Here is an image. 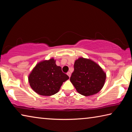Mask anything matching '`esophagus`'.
<instances>
[{
	"label": "esophagus",
	"mask_w": 132,
	"mask_h": 132,
	"mask_svg": "<svg viewBox=\"0 0 132 132\" xmlns=\"http://www.w3.org/2000/svg\"><path fill=\"white\" fill-rule=\"evenodd\" d=\"M67 75H68V76H69V77H70V76H71V73H70V72H68V73H67Z\"/></svg>",
	"instance_id": "1"
}]
</instances>
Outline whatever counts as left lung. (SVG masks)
Segmentation results:
<instances>
[{
	"label": "left lung",
	"instance_id": "obj_1",
	"mask_svg": "<svg viewBox=\"0 0 132 132\" xmlns=\"http://www.w3.org/2000/svg\"><path fill=\"white\" fill-rule=\"evenodd\" d=\"M106 74L90 59L80 57L75 61L70 80L78 93L84 96L98 93L103 87Z\"/></svg>",
	"mask_w": 132,
	"mask_h": 132
}]
</instances>
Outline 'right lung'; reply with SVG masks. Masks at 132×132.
<instances>
[{
  "label": "right lung",
  "mask_w": 132,
  "mask_h": 132,
  "mask_svg": "<svg viewBox=\"0 0 132 132\" xmlns=\"http://www.w3.org/2000/svg\"><path fill=\"white\" fill-rule=\"evenodd\" d=\"M54 59L39 62L28 77L31 87L39 95L51 96L57 93L63 82L69 79L57 66Z\"/></svg>",
  "instance_id": "obj_1"
}]
</instances>
